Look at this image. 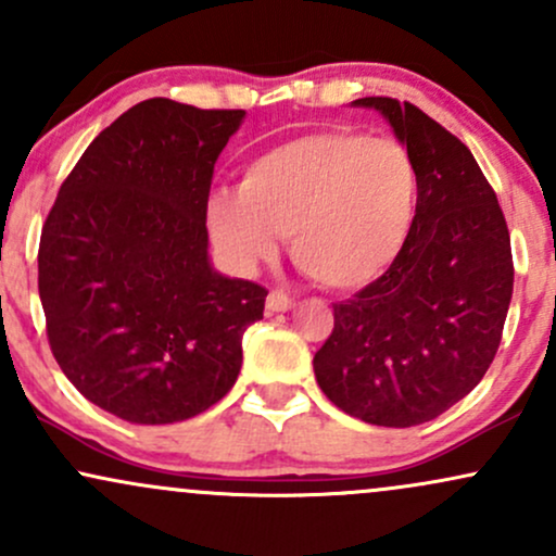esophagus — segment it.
I'll list each match as a JSON object with an SVG mask.
<instances>
[{"label": "esophagus", "mask_w": 556, "mask_h": 556, "mask_svg": "<svg viewBox=\"0 0 556 556\" xmlns=\"http://www.w3.org/2000/svg\"><path fill=\"white\" fill-rule=\"evenodd\" d=\"M295 308V300H292L287 292L282 290H271L269 298H266V311H271V314H285V311Z\"/></svg>", "instance_id": "esophagus-1"}]
</instances>
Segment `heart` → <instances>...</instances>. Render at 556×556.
Here are the masks:
<instances>
[{
  "mask_svg": "<svg viewBox=\"0 0 556 556\" xmlns=\"http://www.w3.org/2000/svg\"><path fill=\"white\" fill-rule=\"evenodd\" d=\"M418 175L392 138L314 130L261 151L240 188L216 190L208 229L242 271L256 269L290 238V256L314 282L355 290L381 277L416 219Z\"/></svg>",
  "mask_w": 556,
  "mask_h": 556,
  "instance_id": "obj_1",
  "label": "heart"
}]
</instances>
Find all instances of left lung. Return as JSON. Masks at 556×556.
Here are the masks:
<instances>
[{
	"mask_svg": "<svg viewBox=\"0 0 556 556\" xmlns=\"http://www.w3.org/2000/svg\"><path fill=\"white\" fill-rule=\"evenodd\" d=\"M353 104L384 114L416 164V219L394 264L334 303L314 371L348 416L407 429L442 416L489 371L513 300V251L494 188L460 138L410 101Z\"/></svg>",
	"mask_w": 556,
	"mask_h": 556,
	"instance_id": "obj_1",
	"label": "left lung"
}]
</instances>
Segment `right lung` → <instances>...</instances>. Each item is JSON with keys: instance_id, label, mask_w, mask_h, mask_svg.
Instances as JSON below:
<instances>
[{"instance_id": "obj_1", "label": "right lung", "mask_w": 556, "mask_h": 556, "mask_svg": "<svg viewBox=\"0 0 556 556\" xmlns=\"http://www.w3.org/2000/svg\"><path fill=\"white\" fill-rule=\"evenodd\" d=\"M242 110L146 99L62 182L38 245V295L62 374L130 424H177L238 381L269 292L208 264L214 164Z\"/></svg>"}]
</instances>
